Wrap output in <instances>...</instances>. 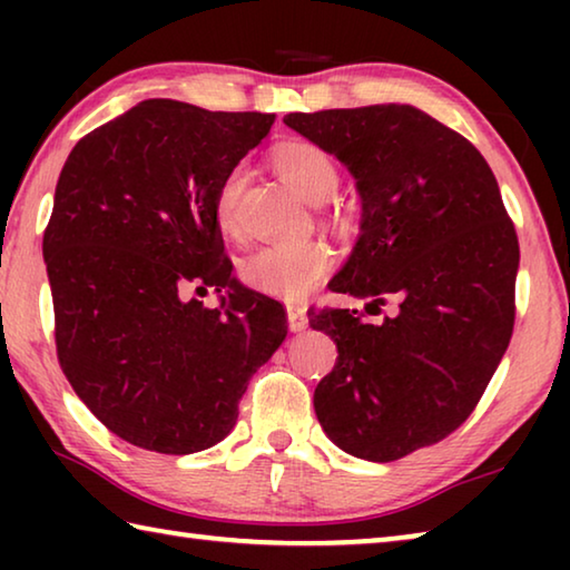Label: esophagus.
I'll return each instance as SVG.
<instances>
[{"instance_id": "obj_1", "label": "esophagus", "mask_w": 570, "mask_h": 570, "mask_svg": "<svg viewBox=\"0 0 570 570\" xmlns=\"http://www.w3.org/2000/svg\"><path fill=\"white\" fill-rule=\"evenodd\" d=\"M286 316H288V330L292 332H304L308 326V316L304 306H288Z\"/></svg>"}]
</instances>
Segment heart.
<instances>
[{"label":"heart","mask_w":570,"mask_h":570,"mask_svg":"<svg viewBox=\"0 0 570 570\" xmlns=\"http://www.w3.org/2000/svg\"><path fill=\"white\" fill-rule=\"evenodd\" d=\"M274 166L288 186L308 204H322L340 186V166L320 142L294 138L274 148ZM248 183L244 163H236L220 178L214 196V216L218 228L230 238H240V200ZM334 264L332 248L322 240H296V244H268L240 262V278L256 292L278 298H302L322 284Z\"/></svg>","instance_id":"b5f03b06"}]
</instances>
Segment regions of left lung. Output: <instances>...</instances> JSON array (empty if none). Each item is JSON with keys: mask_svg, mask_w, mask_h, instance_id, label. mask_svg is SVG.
<instances>
[{"mask_svg": "<svg viewBox=\"0 0 570 570\" xmlns=\"http://www.w3.org/2000/svg\"><path fill=\"white\" fill-rule=\"evenodd\" d=\"M284 122L340 158L362 198V234L332 292L397 302L382 324L312 308L336 342L314 410L336 448L400 460L475 410L515 322L520 248L493 170L460 132L412 105L288 112Z\"/></svg>", "mask_w": 570, "mask_h": 570, "instance_id": "1", "label": "left lung"}]
</instances>
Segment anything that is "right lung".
<instances>
[{
  "mask_svg": "<svg viewBox=\"0 0 570 570\" xmlns=\"http://www.w3.org/2000/svg\"><path fill=\"white\" fill-rule=\"evenodd\" d=\"M274 120L142 100L67 156L42 238L57 360L77 397L135 448L216 445L284 342L282 304L230 276L214 216L220 178ZM208 285L225 292L218 309L181 298Z\"/></svg>",
  "mask_w": 570,
  "mask_h": 570,
  "instance_id": "obj_1",
  "label": "right lung"
}]
</instances>
